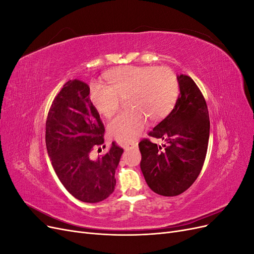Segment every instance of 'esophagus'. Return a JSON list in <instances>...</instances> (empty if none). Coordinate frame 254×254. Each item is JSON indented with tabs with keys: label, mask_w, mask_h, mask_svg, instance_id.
I'll list each match as a JSON object with an SVG mask.
<instances>
[{
	"label": "esophagus",
	"mask_w": 254,
	"mask_h": 254,
	"mask_svg": "<svg viewBox=\"0 0 254 254\" xmlns=\"http://www.w3.org/2000/svg\"><path fill=\"white\" fill-rule=\"evenodd\" d=\"M123 147H124V149H125V150L133 149V148H136V147H137V143H135V142H132V143H126V144H124V146H123Z\"/></svg>",
	"instance_id": "obj_1"
}]
</instances>
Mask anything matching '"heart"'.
<instances>
[{
    "label": "heart",
    "instance_id": "obj_1",
    "mask_svg": "<svg viewBox=\"0 0 254 254\" xmlns=\"http://www.w3.org/2000/svg\"><path fill=\"white\" fill-rule=\"evenodd\" d=\"M107 86L91 84L90 99L94 108L106 118L117 112L121 98L132 108L111 120L108 131L122 143L136 140L147 125V119H164L171 113L179 97V81L165 66L124 65L106 75Z\"/></svg>",
    "mask_w": 254,
    "mask_h": 254
}]
</instances>
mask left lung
Here are the masks:
<instances>
[{
  "label": "left lung",
  "mask_w": 254,
  "mask_h": 254,
  "mask_svg": "<svg viewBox=\"0 0 254 254\" xmlns=\"http://www.w3.org/2000/svg\"><path fill=\"white\" fill-rule=\"evenodd\" d=\"M180 94L174 109L148 133L166 142L162 147L144 139L139 143L141 170L148 187L162 196L186 191L201 172L210 136L205 99L190 76H177Z\"/></svg>",
  "instance_id": "obj_1"
}]
</instances>
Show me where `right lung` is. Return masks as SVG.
<instances>
[{"instance_id":"1","label":"right lung","mask_w":254,"mask_h":254,"mask_svg":"<svg viewBox=\"0 0 254 254\" xmlns=\"http://www.w3.org/2000/svg\"><path fill=\"white\" fill-rule=\"evenodd\" d=\"M89 94V86L81 80L64 84L48 114L45 144L54 171L68 193L95 203L113 193L124 149L112 142L104 156L91 159L94 146L104 143L105 127Z\"/></svg>"}]
</instances>
